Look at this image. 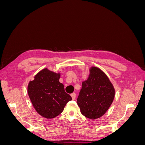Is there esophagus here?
I'll return each mask as SVG.
<instances>
[{
  "label": "esophagus",
  "instance_id": "esophagus-1",
  "mask_svg": "<svg viewBox=\"0 0 145 145\" xmlns=\"http://www.w3.org/2000/svg\"><path fill=\"white\" fill-rule=\"evenodd\" d=\"M71 95L72 100H75V99H76V93H72V94H71Z\"/></svg>",
  "mask_w": 145,
  "mask_h": 145
}]
</instances>
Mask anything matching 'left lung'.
Wrapping results in <instances>:
<instances>
[{
	"label": "left lung",
	"instance_id": "8db88e82",
	"mask_svg": "<svg viewBox=\"0 0 145 145\" xmlns=\"http://www.w3.org/2000/svg\"><path fill=\"white\" fill-rule=\"evenodd\" d=\"M114 95V88L107 76L99 68L93 67L88 78L82 82L77 103L83 116L95 119L108 111Z\"/></svg>",
	"mask_w": 145,
	"mask_h": 145
}]
</instances>
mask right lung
Segmentation results:
<instances>
[{
  "label": "right lung",
  "instance_id": "obj_1",
  "mask_svg": "<svg viewBox=\"0 0 145 145\" xmlns=\"http://www.w3.org/2000/svg\"><path fill=\"white\" fill-rule=\"evenodd\" d=\"M60 74L48 69H42L29 82L28 93L36 111L43 117L52 118L63 111L67 103L72 100L59 82Z\"/></svg>",
  "mask_w": 145,
  "mask_h": 145
}]
</instances>
